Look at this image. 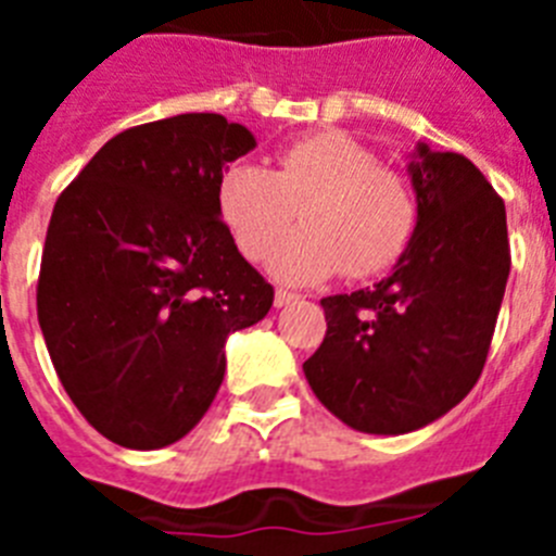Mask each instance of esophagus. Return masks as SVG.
Returning a JSON list of instances; mask_svg holds the SVG:
<instances>
[{"label": "esophagus", "instance_id": "1", "mask_svg": "<svg viewBox=\"0 0 556 556\" xmlns=\"http://www.w3.org/2000/svg\"><path fill=\"white\" fill-rule=\"evenodd\" d=\"M294 301H298V294L289 292V289H278V292H275V306L278 308L289 306V303H294Z\"/></svg>", "mask_w": 556, "mask_h": 556}]
</instances>
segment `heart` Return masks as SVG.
I'll return each mask as SVG.
<instances>
[{"mask_svg": "<svg viewBox=\"0 0 556 556\" xmlns=\"http://www.w3.org/2000/svg\"><path fill=\"white\" fill-rule=\"evenodd\" d=\"M217 211L244 258H262L301 213L304 228L269 253V273L289 283H314L342 273L370 278L404 255L417 205L401 172L342 130L292 141L275 169L239 161L223 172Z\"/></svg>", "mask_w": 556, "mask_h": 556, "instance_id": "obj_1", "label": "heart"}]
</instances>
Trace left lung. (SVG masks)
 <instances>
[{"instance_id": "1", "label": "left lung", "mask_w": 556, "mask_h": 556, "mask_svg": "<svg viewBox=\"0 0 556 556\" xmlns=\"http://www.w3.org/2000/svg\"><path fill=\"white\" fill-rule=\"evenodd\" d=\"M417 228L395 273L323 298L328 331L303 362L331 415L367 434H406L473 390L509 278L507 211L459 152L417 147Z\"/></svg>"}]
</instances>
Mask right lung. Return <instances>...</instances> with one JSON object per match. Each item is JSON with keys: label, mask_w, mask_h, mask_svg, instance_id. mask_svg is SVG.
<instances>
[{"label": "right lung", "mask_w": 556, "mask_h": 556, "mask_svg": "<svg viewBox=\"0 0 556 556\" xmlns=\"http://www.w3.org/2000/svg\"><path fill=\"white\" fill-rule=\"evenodd\" d=\"M253 147L219 113L147 122L58 198L38 323L63 390L111 443L150 451L189 434L223 384L228 333L273 306L217 211L223 166Z\"/></svg>", "instance_id": "add662e5"}]
</instances>
